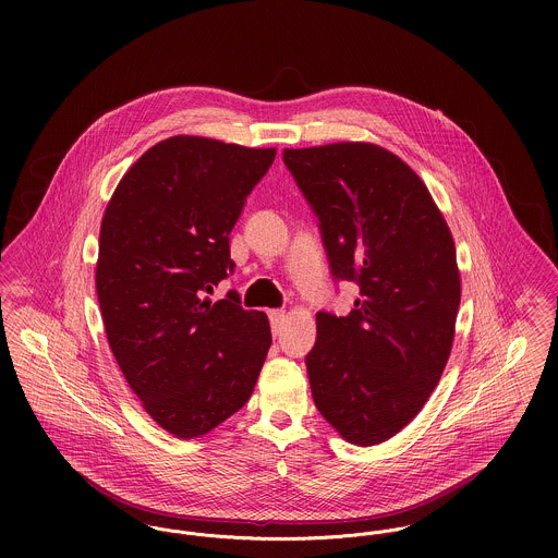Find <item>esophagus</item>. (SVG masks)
<instances>
[{
    "label": "esophagus",
    "instance_id": "obj_1",
    "mask_svg": "<svg viewBox=\"0 0 558 558\" xmlns=\"http://www.w3.org/2000/svg\"><path fill=\"white\" fill-rule=\"evenodd\" d=\"M268 318H270V326H272V335L277 337V335L281 332V328H283L286 314H283V312H270V314H268Z\"/></svg>",
    "mask_w": 558,
    "mask_h": 558
}]
</instances>
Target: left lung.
<instances>
[{"instance_id": "left-lung-1", "label": "left lung", "mask_w": 558, "mask_h": 558, "mask_svg": "<svg viewBox=\"0 0 558 558\" xmlns=\"http://www.w3.org/2000/svg\"><path fill=\"white\" fill-rule=\"evenodd\" d=\"M283 160L318 215L332 277L359 286L348 316H316L312 396L343 440L380 445L421 412L449 361L456 242L425 182L387 148L339 142L286 148Z\"/></svg>"}]
</instances>
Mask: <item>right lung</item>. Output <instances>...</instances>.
<instances>
[{"label": "right lung", "mask_w": 558, "mask_h": 558, "mask_svg": "<svg viewBox=\"0 0 558 558\" xmlns=\"http://www.w3.org/2000/svg\"><path fill=\"white\" fill-rule=\"evenodd\" d=\"M275 148L175 135L135 160L100 223L96 294L109 348L144 410L199 438L251 398L272 343L239 294L210 301L234 268L230 232Z\"/></svg>", "instance_id": "right-lung-1"}]
</instances>
